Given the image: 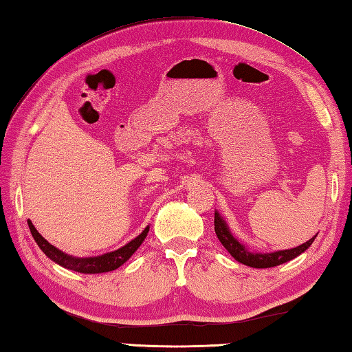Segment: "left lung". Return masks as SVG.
I'll list each match as a JSON object with an SVG mask.
<instances>
[{
    "mask_svg": "<svg viewBox=\"0 0 352 352\" xmlns=\"http://www.w3.org/2000/svg\"><path fill=\"white\" fill-rule=\"evenodd\" d=\"M214 233L218 236L219 242L222 243L223 248H226L231 256L237 260L239 263L251 266V267H257V269H265V267H274L286 263V261L295 258L302 254L305 250L315 241V237H311L310 241L305 243L296 246V248H290V250H281V251H272V252H256V251H250L246 246L239 242L237 239L231 234V231L228 228L227 221L222 218L218 210H214Z\"/></svg>",
    "mask_w": 352,
    "mask_h": 352,
    "instance_id": "left-lung-1",
    "label": "left lung"
}]
</instances>
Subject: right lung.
<instances>
[{
    "instance_id": "right-lung-1",
    "label": "right lung",
    "mask_w": 352,
    "mask_h": 352,
    "mask_svg": "<svg viewBox=\"0 0 352 352\" xmlns=\"http://www.w3.org/2000/svg\"><path fill=\"white\" fill-rule=\"evenodd\" d=\"M28 222V228L32 231V236L36 241V243L39 245V248L42 252L47 256L50 260L54 261V263L60 265L65 269H69V271H76L80 274H102V272H110L115 271L119 266H122L126 260H129L134 252L138 251L142 242L145 241V237L149 231V226L142 231V233L134 237L131 242L125 243L122 248H119L116 251L106 252L102 256H96V257H74L56 248L54 245H51L47 239L42 237V234L37 231L33 226L32 221Z\"/></svg>"
}]
</instances>
